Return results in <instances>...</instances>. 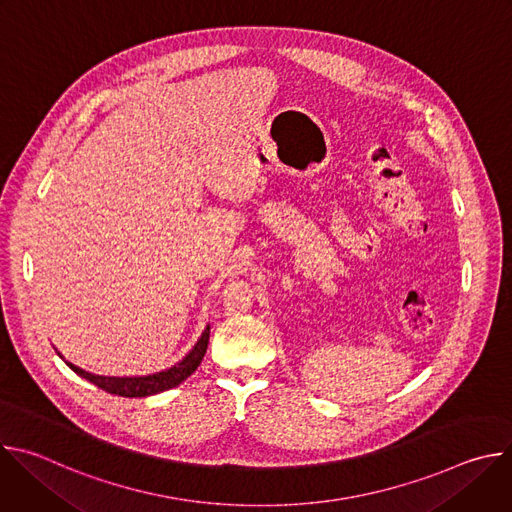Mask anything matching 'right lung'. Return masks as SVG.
Returning <instances> with one entry per match:
<instances>
[{
	"label": "right lung",
	"mask_w": 512,
	"mask_h": 512,
	"mask_svg": "<svg viewBox=\"0 0 512 512\" xmlns=\"http://www.w3.org/2000/svg\"><path fill=\"white\" fill-rule=\"evenodd\" d=\"M208 338H210V326H206V330L202 332V336L194 344V348L178 364H174L172 369L156 373V375H148V377H99V375H93V373H87V371L75 367V364H70L66 360L64 362L79 377L91 381L93 385H97L99 389H103V391H107L111 395H119V397H148V395H156V393L174 389L182 381H186L198 369V364L202 362V358L206 354Z\"/></svg>",
	"instance_id": "add662e5"
}]
</instances>
